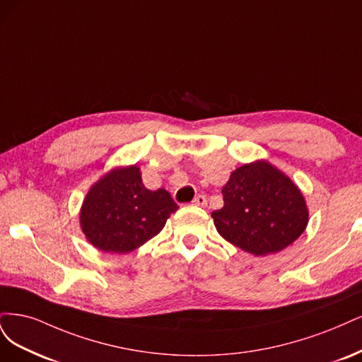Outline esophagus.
Returning <instances> with one entry per match:
<instances>
[{
	"label": "esophagus",
	"mask_w": 362,
	"mask_h": 362,
	"mask_svg": "<svg viewBox=\"0 0 362 362\" xmlns=\"http://www.w3.org/2000/svg\"><path fill=\"white\" fill-rule=\"evenodd\" d=\"M192 204L204 207V206L207 204V198H206L204 195H197V197L194 198V200H192Z\"/></svg>",
	"instance_id": "esophagus-1"
}]
</instances>
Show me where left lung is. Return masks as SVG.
Listing matches in <instances>:
<instances>
[{
	"instance_id": "1",
	"label": "left lung",
	"mask_w": 362,
	"mask_h": 362,
	"mask_svg": "<svg viewBox=\"0 0 362 362\" xmlns=\"http://www.w3.org/2000/svg\"><path fill=\"white\" fill-rule=\"evenodd\" d=\"M223 195V209L212 214L218 233L257 257L283 251L308 226L310 212L300 189L264 159L233 171Z\"/></svg>"
}]
</instances>
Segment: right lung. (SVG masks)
<instances>
[{
    "instance_id": "right-lung-1",
    "label": "right lung",
    "mask_w": 362,
    "mask_h": 362,
    "mask_svg": "<svg viewBox=\"0 0 362 362\" xmlns=\"http://www.w3.org/2000/svg\"><path fill=\"white\" fill-rule=\"evenodd\" d=\"M177 209L168 191L146 188L139 167H117L88 189L79 224L95 248L127 254L155 238Z\"/></svg>"
}]
</instances>
